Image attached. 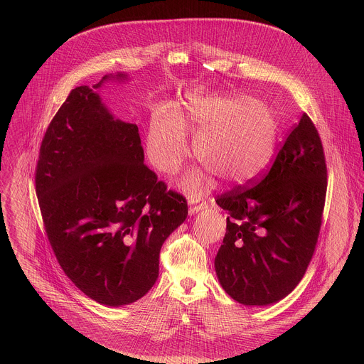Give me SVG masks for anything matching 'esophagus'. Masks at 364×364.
<instances>
[{
    "instance_id": "esophagus-1",
    "label": "esophagus",
    "mask_w": 364,
    "mask_h": 364,
    "mask_svg": "<svg viewBox=\"0 0 364 364\" xmlns=\"http://www.w3.org/2000/svg\"><path fill=\"white\" fill-rule=\"evenodd\" d=\"M188 205H189V214H196L199 213L200 210L206 208V202H200V199H189L188 200Z\"/></svg>"
}]
</instances>
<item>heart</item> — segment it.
Wrapping results in <instances>:
<instances>
[{
  "mask_svg": "<svg viewBox=\"0 0 364 364\" xmlns=\"http://www.w3.org/2000/svg\"><path fill=\"white\" fill-rule=\"evenodd\" d=\"M179 114L156 117L147 134V156L164 173L178 171L189 156L188 124L199 130L195 153L221 181L241 183L255 179L274 154L279 122L274 112L245 95L189 97ZM205 185L202 173L191 172L181 186L199 192Z\"/></svg>",
  "mask_w": 364,
  "mask_h": 364,
  "instance_id": "1",
  "label": "heart"
}]
</instances>
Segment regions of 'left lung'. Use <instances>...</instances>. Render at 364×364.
Listing matches in <instances>:
<instances>
[{"instance_id":"8db88e82","label":"left lung","mask_w":364,"mask_h":364,"mask_svg":"<svg viewBox=\"0 0 364 364\" xmlns=\"http://www.w3.org/2000/svg\"><path fill=\"white\" fill-rule=\"evenodd\" d=\"M325 195L322 143L303 113L264 179L215 200L228 217L214 267L231 299L269 306L294 290L315 250Z\"/></svg>"}]
</instances>
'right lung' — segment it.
Returning <instances> with one entry per match:
<instances>
[{
	"label": "right lung",
	"instance_id": "right-lung-1",
	"mask_svg": "<svg viewBox=\"0 0 364 364\" xmlns=\"http://www.w3.org/2000/svg\"><path fill=\"white\" fill-rule=\"evenodd\" d=\"M73 90L41 146L36 195L54 255L70 280L107 307L132 304L154 286L159 251L186 220L183 196L144 165L139 127L116 119L98 92Z\"/></svg>",
	"mask_w": 364,
	"mask_h": 364
}]
</instances>
